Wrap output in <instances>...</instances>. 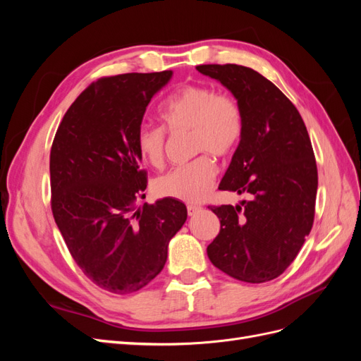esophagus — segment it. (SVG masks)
Listing matches in <instances>:
<instances>
[{
  "instance_id": "obj_1",
  "label": "esophagus",
  "mask_w": 361,
  "mask_h": 361,
  "mask_svg": "<svg viewBox=\"0 0 361 361\" xmlns=\"http://www.w3.org/2000/svg\"><path fill=\"white\" fill-rule=\"evenodd\" d=\"M200 209H202V207H200L199 204H188V206H187V211H188V215H190V216L195 215Z\"/></svg>"
}]
</instances>
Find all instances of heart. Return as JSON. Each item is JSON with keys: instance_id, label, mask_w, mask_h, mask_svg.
<instances>
[{"instance_id": "1", "label": "heart", "mask_w": 361, "mask_h": 361, "mask_svg": "<svg viewBox=\"0 0 361 361\" xmlns=\"http://www.w3.org/2000/svg\"><path fill=\"white\" fill-rule=\"evenodd\" d=\"M161 117L170 133H191L194 154H206L187 166L174 167L155 180L162 197L200 202L216 178V166L209 155L226 158L243 137V113L238 102L209 85H185L161 105ZM140 155L152 167H161L167 133L162 126L143 123L137 129Z\"/></svg>"}]
</instances>
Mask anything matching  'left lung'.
Listing matches in <instances>:
<instances>
[{"instance_id": "obj_1", "label": "left lung", "mask_w": 361, "mask_h": 361, "mask_svg": "<svg viewBox=\"0 0 361 361\" xmlns=\"http://www.w3.org/2000/svg\"><path fill=\"white\" fill-rule=\"evenodd\" d=\"M197 71L221 82L243 113V137L218 188L250 195L236 206H209L221 228L207 257L236 280L269 281L292 264L313 226L318 169L307 129L259 72L238 64Z\"/></svg>"}]
</instances>
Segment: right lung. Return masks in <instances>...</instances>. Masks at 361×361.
I'll list each match as a JSON object with an SVG mask.
<instances>
[{"instance_id": "1", "label": "right lung", "mask_w": 361, "mask_h": 361, "mask_svg": "<svg viewBox=\"0 0 361 361\" xmlns=\"http://www.w3.org/2000/svg\"><path fill=\"white\" fill-rule=\"evenodd\" d=\"M171 76L125 73L93 82L64 114L52 143L54 220L84 274L113 293L137 292L154 280L187 221V206L176 199L135 209L147 187L137 129Z\"/></svg>"}]
</instances>
